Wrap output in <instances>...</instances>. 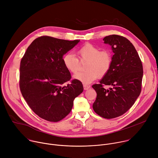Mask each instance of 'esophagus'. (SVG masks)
Listing matches in <instances>:
<instances>
[{
  "mask_svg": "<svg viewBox=\"0 0 158 158\" xmlns=\"http://www.w3.org/2000/svg\"><path fill=\"white\" fill-rule=\"evenodd\" d=\"M83 87H84V90H87L90 88V85H86V84H84Z\"/></svg>",
  "mask_w": 158,
  "mask_h": 158,
  "instance_id": "esophagus-1",
  "label": "esophagus"
}]
</instances>
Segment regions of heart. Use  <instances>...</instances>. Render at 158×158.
<instances>
[{
	"instance_id": "b5f03b06",
	"label": "heart",
	"mask_w": 158,
	"mask_h": 158,
	"mask_svg": "<svg viewBox=\"0 0 158 158\" xmlns=\"http://www.w3.org/2000/svg\"><path fill=\"white\" fill-rule=\"evenodd\" d=\"M77 54L81 62H87L85 71L79 73L74 77L84 84H90L98 77H103L109 72L112 64V54L108 49L101 50L91 43L85 44L78 51ZM74 55L65 54L62 58L66 69L73 74L81 68L80 61Z\"/></svg>"
}]
</instances>
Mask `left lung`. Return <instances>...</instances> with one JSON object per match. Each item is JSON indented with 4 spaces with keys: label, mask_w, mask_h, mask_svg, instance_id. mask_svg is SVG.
<instances>
[{
    "label": "left lung",
    "mask_w": 158,
    "mask_h": 158,
    "mask_svg": "<svg viewBox=\"0 0 158 158\" xmlns=\"http://www.w3.org/2000/svg\"><path fill=\"white\" fill-rule=\"evenodd\" d=\"M114 55L109 72L92 87L97 93L93 105L96 114L106 119L119 117L134 104L141 91L143 64L132 44L126 37L110 35L103 39ZM104 85H109L108 89Z\"/></svg>",
    "instance_id": "left-lung-1"
}]
</instances>
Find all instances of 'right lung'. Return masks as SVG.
Instances as JSON below:
<instances>
[{
    "mask_svg": "<svg viewBox=\"0 0 158 158\" xmlns=\"http://www.w3.org/2000/svg\"><path fill=\"white\" fill-rule=\"evenodd\" d=\"M79 41L41 36L31 44L21 59L22 95L42 119L50 122L62 120L70 113L74 99L83 91L81 81H71V73L62 61L63 56ZM68 81L70 84L61 86Z\"/></svg>",
    "mask_w": 158,
    "mask_h": 158,
    "instance_id": "obj_1",
    "label": "right lung"
}]
</instances>
